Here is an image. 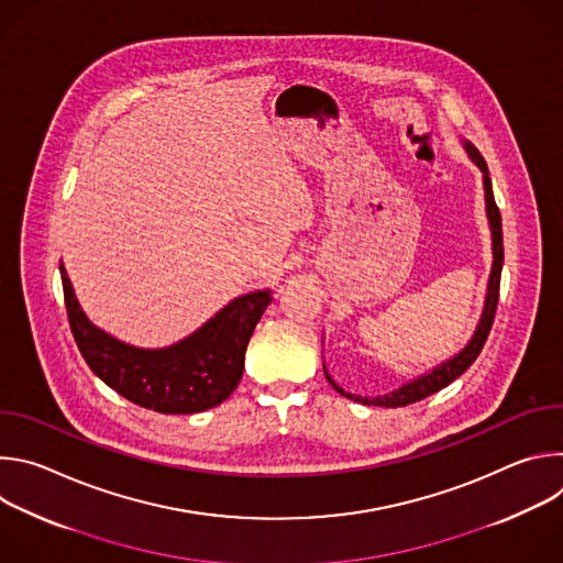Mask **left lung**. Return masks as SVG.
I'll return each mask as SVG.
<instances>
[{
    "mask_svg": "<svg viewBox=\"0 0 563 563\" xmlns=\"http://www.w3.org/2000/svg\"><path fill=\"white\" fill-rule=\"evenodd\" d=\"M463 142V148L467 153V157L472 159V163L481 169V174H484V191H486V216H488V224H490V235H493V269H490V278H488V291H486V302H484V311H481V318L476 323V330L472 334V339L467 341V345L450 356L448 361L439 363L437 367H432L430 372L404 383L400 387L387 391V394H380V396H358V394H350L345 391L339 383H334V378L328 374L325 369V376L330 380V385L345 398H352L356 400V404H363V406H378V408H404V406H410V404H417V400L426 398V396H432L434 391L443 389L445 385H450L454 378H459L474 361L476 356L481 354V350H484L486 345V339L490 334V328H493V320H495V311H497V302H499V283H501V269H504V233H501V213H499V207L495 202V194H493V183H490V176H488V165L484 155L478 153V148L467 142V140H461ZM325 367V363H323Z\"/></svg>",
    "mask_w": 563,
    "mask_h": 563,
    "instance_id": "left-lung-1",
    "label": "left lung"
}]
</instances>
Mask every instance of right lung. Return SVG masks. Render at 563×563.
<instances>
[{
  "label": "right lung",
  "instance_id": "right-lung-1",
  "mask_svg": "<svg viewBox=\"0 0 563 563\" xmlns=\"http://www.w3.org/2000/svg\"><path fill=\"white\" fill-rule=\"evenodd\" d=\"M59 274L70 332L87 365L131 404L159 415H196L229 398L243 378L250 339L272 302V289L243 294L183 341L148 350L93 325L64 265Z\"/></svg>",
  "mask_w": 563,
  "mask_h": 563
}]
</instances>
